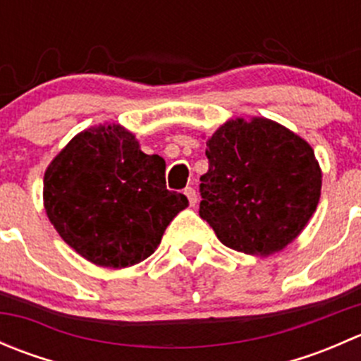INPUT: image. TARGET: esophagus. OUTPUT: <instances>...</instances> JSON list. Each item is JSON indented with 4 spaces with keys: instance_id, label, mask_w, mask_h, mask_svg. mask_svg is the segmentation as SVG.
I'll use <instances>...</instances> for the list:
<instances>
[{
    "instance_id": "obj_1",
    "label": "esophagus",
    "mask_w": 361,
    "mask_h": 361,
    "mask_svg": "<svg viewBox=\"0 0 361 361\" xmlns=\"http://www.w3.org/2000/svg\"><path fill=\"white\" fill-rule=\"evenodd\" d=\"M183 194L187 195V199H188V202H190V206H195V204H197V192H195V188L187 187V188H185Z\"/></svg>"
}]
</instances>
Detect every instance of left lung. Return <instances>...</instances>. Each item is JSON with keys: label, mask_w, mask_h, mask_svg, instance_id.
I'll return each mask as SVG.
<instances>
[{"label": "left lung", "mask_w": 361, "mask_h": 361, "mask_svg": "<svg viewBox=\"0 0 361 361\" xmlns=\"http://www.w3.org/2000/svg\"><path fill=\"white\" fill-rule=\"evenodd\" d=\"M199 214L227 248L255 257L297 239L322 195L311 145L264 116L232 118L206 141Z\"/></svg>", "instance_id": "obj_1"}]
</instances>
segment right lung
<instances>
[{
  "instance_id": "right-lung-1",
  "label": "right lung",
  "mask_w": 361,
  "mask_h": 361,
  "mask_svg": "<svg viewBox=\"0 0 361 361\" xmlns=\"http://www.w3.org/2000/svg\"><path fill=\"white\" fill-rule=\"evenodd\" d=\"M43 206L76 253L99 267L123 269L157 250L188 199L166 188L162 157L143 154L120 123H104L76 134L49 164Z\"/></svg>"
}]
</instances>
